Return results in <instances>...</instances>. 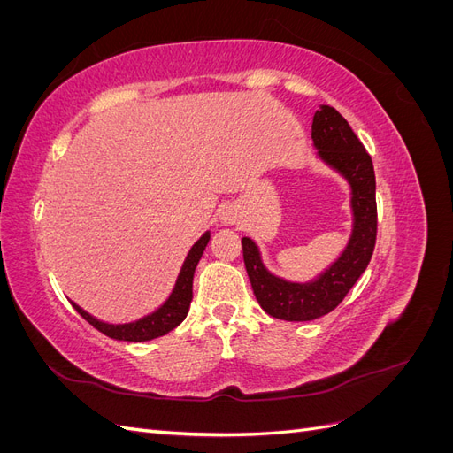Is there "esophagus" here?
<instances>
[{
  "mask_svg": "<svg viewBox=\"0 0 453 453\" xmlns=\"http://www.w3.org/2000/svg\"><path fill=\"white\" fill-rule=\"evenodd\" d=\"M221 219H223V223H226V225L236 223V215H234V213H230V211H225V213L221 215Z\"/></svg>",
  "mask_w": 453,
  "mask_h": 453,
  "instance_id": "esophagus-1",
  "label": "esophagus"
}]
</instances>
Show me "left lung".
I'll use <instances>...</instances> for the list:
<instances>
[{"label":"left lung","mask_w":453,"mask_h":453,"mask_svg":"<svg viewBox=\"0 0 453 453\" xmlns=\"http://www.w3.org/2000/svg\"><path fill=\"white\" fill-rule=\"evenodd\" d=\"M311 140L319 149V157L351 185L353 232L344 253L315 281L291 283L270 273L255 242L242 238L245 270L260 308L285 321H311L333 311L366 270L376 245V175L365 145L331 105H321L315 111Z\"/></svg>","instance_id":"8db88e82"}]
</instances>
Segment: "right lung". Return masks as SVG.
I'll return each instance as SVG.
<instances>
[{"mask_svg": "<svg viewBox=\"0 0 453 453\" xmlns=\"http://www.w3.org/2000/svg\"><path fill=\"white\" fill-rule=\"evenodd\" d=\"M208 242H210V232H205V234L193 245V250L188 251L187 260L180 272V278H177V283L173 287L170 298L157 311L147 315V318H143L140 321L125 323V325H109V323L94 319L90 313H87L83 308H79L75 303H72V304L79 311L81 318L88 321L94 328H98L100 333H104L109 338L125 340V342H145V340L164 336L166 333L173 331V328L187 318L188 308H190V300H193L195 270H196L198 260L202 258V253L205 250V245H208Z\"/></svg>", "mask_w": 453, "mask_h": 453, "instance_id": "add662e5", "label": "right lung"}]
</instances>
